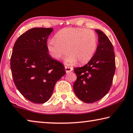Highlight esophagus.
<instances>
[{
	"label": "esophagus",
	"mask_w": 133,
	"mask_h": 133,
	"mask_svg": "<svg viewBox=\"0 0 133 133\" xmlns=\"http://www.w3.org/2000/svg\"><path fill=\"white\" fill-rule=\"evenodd\" d=\"M65 71H66V72L67 73L69 72H71L73 70L72 68H71V67H69V66H65Z\"/></svg>",
	"instance_id": "34e87169"
}]
</instances>
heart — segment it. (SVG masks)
Returning a JSON list of instances; mask_svg holds the SVG:
<instances>
[{"label": "heart", "instance_id": "1", "mask_svg": "<svg viewBox=\"0 0 133 133\" xmlns=\"http://www.w3.org/2000/svg\"><path fill=\"white\" fill-rule=\"evenodd\" d=\"M96 34L84 28H65L59 31L55 39L48 42V49L56 59H62L67 54L66 62L70 64H83L90 61L97 50Z\"/></svg>", "mask_w": 133, "mask_h": 133}]
</instances>
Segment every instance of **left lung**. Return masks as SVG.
<instances>
[{"label": "left lung", "instance_id": "left-lung-1", "mask_svg": "<svg viewBox=\"0 0 133 133\" xmlns=\"http://www.w3.org/2000/svg\"><path fill=\"white\" fill-rule=\"evenodd\" d=\"M98 45L93 57L84 66L74 68L77 80L73 85L77 97L86 103H95L110 91L116 71L114 48L106 35L95 29Z\"/></svg>", "mask_w": 133, "mask_h": 133}]
</instances>
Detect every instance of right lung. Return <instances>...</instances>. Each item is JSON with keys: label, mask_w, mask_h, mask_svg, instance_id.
Segmentation results:
<instances>
[{"label": "right lung", "mask_w": 133, "mask_h": 133, "mask_svg": "<svg viewBox=\"0 0 133 133\" xmlns=\"http://www.w3.org/2000/svg\"><path fill=\"white\" fill-rule=\"evenodd\" d=\"M52 28H32L17 38L13 48L10 68L18 91L36 104L48 101L56 82L66 73L64 65L48 54L47 39Z\"/></svg>", "instance_id": "add662e5"}]
</instances>
